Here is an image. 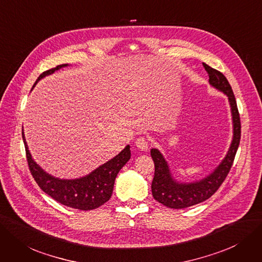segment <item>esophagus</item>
Masks as SVG:
<instances>
[{"label":"esophagus","mask_w":262,"mask_h":262,"mask_svg":"<svg viewBox=\"0 0 262 262\" xmlns=\"http://www.w3.org/2000/svg\"><path fill=\"white\" fill-rule=\"evenodd\" d=\"M135 145H137V147L143 151H146L148 149V142L147 140H146L145 138L141 137L139 139H137V141H135Z\"/></svg>","instance_id":"1"}]
</instances>
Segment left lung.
<instances>
[{"mask_svg": "<svg viewBox=\"0 0 262 262\" xmlns=\"http://www.w3.org/2000/svg\"><path fill=\"white\" fill-rule=\"evenodd\" d=\"M203 67L210 77L208 79L210 85L216 90L223 92L228 98L230 112H231L233 135L230 147L221 163L210 174L199 181H177L162 152L158 148L150 149V156L155 163V175L151 183L152 196L155 200L164 206L176 208V210L201 203L217 191L231 169L241 139L239 115L231 86L223 73L212 69L205 63H203Z\"/></svg>", "mask_w": 262, "mask_h": 262, "instance_id": "left-lung-1", "label": "left lung"}]
</instances>
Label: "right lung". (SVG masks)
Instances as JSON below:
<instances>
[{
  "instance_id": "obj_1",
  "label": "right lung",
  "mask_w": 262,
  "mask_h": 262,
  "mask_svg": "<svg viewBox=\"0 0 262 262\" xmlns=\"http://www.w3.org/2000/svg\"><path fill=\"white\" fill-rule=\"evenodd\" d=\"M67 67H69V64H62L44 72L35 81L32 90L40 79ZM23 140L26 147L29 169L40 189L57 202L80 211L95 210L110 200L117 174L131 158L130 145H127L114 158L101 164L85 176L71 180L59 179L41 169L33 159L29 150L24 129Z\"/></svg>"
}]
</instances>
